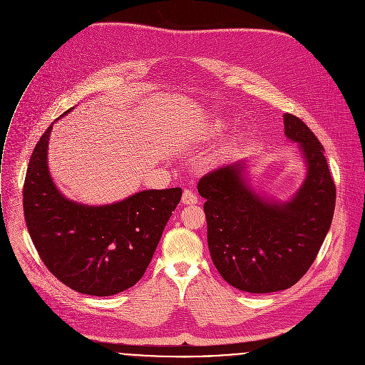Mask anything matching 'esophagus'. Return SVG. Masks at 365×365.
<instances>
[{
    "instance_id": "obj_1",
    "label": "esophagus",
    "mask_w": 365,
    "mask_h": 365,
    "mask_svg": "<svg viewBox=\"0 0 365 365\" xmlns=\"http://www.w3.org/2000/svg\"><path fill=\"white\" fill-rule=\"evenodd\" d=\"M181 201H182V204H197L198 198H197V195L191 190H184Z\"/></svg>"
}]
</instances>
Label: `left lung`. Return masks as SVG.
<instances>
[{"label":"left lung","instance_id":"8db88e82","mask_svg":"<svg viewBox=\"0 0 365 365\" xmlns=\"http://www.w3.org/2000/svg\"><path fill=\"white\" fill-rule=\"evenodd\" d=\"M283 123L307 165L301 188L287 201L255 191L243 160L211 171L197 185L205 198L212 263L243 292L294 286L314 263L332 222L336 194L322 145L299 118L284 113Z\"/></svg>","mask_w":365,"mask_h":365}]
</instances>
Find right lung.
Instances as JSON below:
<instances>
[{
    "instance_id": "obj_1",
    "label": "right lung",
    "mask_w": 365,
    "mask_h": 365,
    "mask_svg": "<svg viewBox=\"0 0 365 365\" xmlns=\"http://www.w3.org/2000/svg\"><path fill=\"white\" fill-rule=\"evenodd\" d=\"M51 129L53 123L37 142L24 181L30 237L47 269L76 292H123L147 270L182 190H143L105 205L68 200L48 171Z\"/></svg>"
}]
</instances>
